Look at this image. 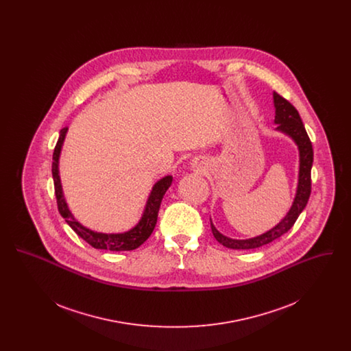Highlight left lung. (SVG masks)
<instances>
[{
	"mask_svg": "<svg viewBox=\"0 0 351 351\" xmlns=\"http://www.w3.org/2000/svg\"><path fill=\"white\" fill-rule=\"evenodd\" d=\"M274 102H275V122L278 123V129L284 133L291 135L293 141L298 143L300 150V173H299V186L298 193L293 201V205L288 215L285 216L282 222H279L274 229H271L267 233L262 234L259 237L246 239V241H237L230 239L221 233H218L217 229L210 222L212 233L218 242L229 249L235 250H249V249H258L261 246H265L271 243L272 241L280 238L283 234L287 233L296 222V219L300 216L301 212L306 206V202L309 200L311 191H312V178L311 171L313 165V147L312 142L308 136V133L302 125L300 114L298 109L279 93H274Z\"/></svg>",
	"mask_w": 351,
	"mask_h": 351,
	"instance_id": "1",
	"label": "left lung"
}]
</instances>
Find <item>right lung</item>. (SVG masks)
Returning a JSON list of instances; mask_svg holds the SVG:
<instances>
[{
  "mask_svg": "<svg viewBox=\"0 0 351 351\" xmlns=\"http://www.w3.org/2000/svg\"><path fill=\"white\" fill-rule=\"evenodd\" d=\"M67 133V128L60 130L59 139L56 142L53 155H52V178H53V186H55V196L59 213L63 218H66V222L73 229V232L82 237L86 243H89L95 249L110 251H130L139 247L149 237H150L158 219V212L162 204V199L166 193L168 188L172 184V178L166 176L162 180L154 185L150 197L146 205V210L143 213V217L139 221V223L132 229L130 232L122 234H102L95 233L86 228H84L82 223H79L71 212L68 210L67 204L63 197L62 185L59 179V169H58V160L59 154L64 141V136Z\"/></svg>",
  "mask_w": 351,
  "mask_h": 351,
  "instance_id": "right-lung-1",
  "label": "right lung"
}]
</instances>
